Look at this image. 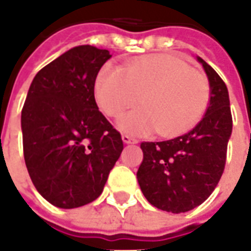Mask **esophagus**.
<instances>
[{"instance_id":"1","label":"esophagus","mask_w":251,"mask_h":251,"mask_svg":"<svg viewBox=\"0 0 251 251\" xmlns=\"http://www.w3.org/2000/svg\"><path fill=\"white\" fill-rule=\"evenodd\" d=\"M122 141L125 142V144H136L137 140L129 136V134H122Z\"/></svg>"}]
</instances>
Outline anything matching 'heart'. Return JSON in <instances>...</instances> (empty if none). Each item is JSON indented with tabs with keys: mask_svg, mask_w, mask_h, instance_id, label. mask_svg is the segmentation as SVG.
<instances>
[{
	"mask_svg": "<svg viewBox=\"0 0 251 251\" xmlns=\"http://www.w3.org/2000/svg\"><path fill=\"white\" fill-rule=\"evenodd\" d=\"M94 93L100 110L111 118H118L140 99L142 107L126 115L121 127L137 134L157 130L172 138L191 130L203 117L210 102V83L203 72L179 57L148 55L122 68L103 67Z\"/></svg>",
	"mask_w": 251,
	"mask_h": 251,
	"instance_id": "1",
	"label": "heart"
}]
</instances>
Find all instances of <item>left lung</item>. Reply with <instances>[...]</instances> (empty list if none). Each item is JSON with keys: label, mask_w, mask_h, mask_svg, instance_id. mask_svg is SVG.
I'll return each mask as SVG.
<instances>
[{"label": "left lung", "mask_w": 251, "mask_h": 251, "mask_svg": "<svg viewBox=\"0 0 251 251\" xmlns=\"http://www.w3.org/2000/svg\"><path fill=\"white\" fill-rule=\"evenodd\" d=\"M210 80V106L203 120L187 134L161 142H141L144 153L137 172L148 201L180 214L200 205L215 189L225 171L232 117L228 91L222 77L198 57Z\"/></svg>", "instance_id": "8db88e82"}]
</instances>
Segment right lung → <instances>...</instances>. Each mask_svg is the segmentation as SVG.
Wrapping results in <instances>:
<instances>
[{"label": "right lung", "mask_w": 251, "mask_h": 251, "mask_svg": "<svg viewBox=\"0 0 251 251\" xmlns=\"http://www.w3.org/2000/svg\"><path fill=\"white\" fill-rule=\"evenodd\" d=\"M111 55L72 48L36 74L21 111L26 169L39 194L60 208L102 194L124 149L121 133L98 110L94 86Z\"/></svg>", "instance_id": "add662e5"}]
</instances>
